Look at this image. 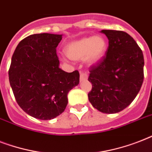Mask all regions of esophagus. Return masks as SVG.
<instances>
[{
  "mask_svg": "<svg viewBox=\"0 0 152 152\" xmlns=\"http://www.w3.org/2000/svg\"><path fill=\"white\" fill-rule=\"evenodd\" d=\"M88 74L84 73V72H81L80 73V82H83L84 80H88Z\"/></svg>",
  "mask_w": 152,
  "mask_h": 152,
  "instance_id": "1",
  "label": "esophagus"
}]
</instances>
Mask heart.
<instances>
[{"instance_id":"heart-1","label":"heart","mask_w":152,"mask_h":152,"mask_svg":"<svg viewBox=\"0 0 152 152\" xmlns=\"http://www.w3.org/2000/svg\"><path fill=\"white\" fill-rule=\"evenodd\" d=\"M107 43L101 36H90L72 42L65 47V53L70 59L82 61L89 65H94L106 54Z\"/></svg>"}]
</instances>
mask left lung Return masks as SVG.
<instances>
[{"instance_id":"obj_1","label":"left lung","mask_w":152,"mask_h":152,"mask_svg":"<svg viewBox=\"0 0 152 152\" xmlns=\"http://www.w3.org/2000/svg\"><path fill=\"white\" fill-rule=\"evenodd\" d=\"M109 40L106 56L90 70L88 99L104 113H116L131 104L144 81L143 52L126 32L102 30Z\"/></svg>"}]
</instances>
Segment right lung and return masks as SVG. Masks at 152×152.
<instances>
[{"label": "right lung", "instance_id": "add662e5", "mask_svg": "<svg viewBox=\"0 0 152 152\" xmlns=\"http://www.w3.org/2000/svg\"><path fill=\"white\" fill-rule=\"evenodd\" d=\"M62 34H31L16 46L12 57L9 83L18 105L40 120H51L66 108L68 93L80 83L78 71L59 68L56 48Z\"/></svg>", "mask_w": 152, "mask_h": 152}]
</instances>
